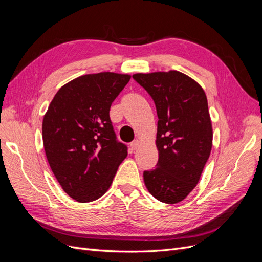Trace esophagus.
<instances>
[{
  "instance_id": "34e87169",
  "label": "esophagus",
  "mask_w": 262,
  "mask_h": 262,
  "mask_svg": "<svg viewBox=\"0 0 262 262\" xmlns=\"http://www.w3.org/2000/svg\"><path fill=\"white\" fill-rule=\"evenodd\" d=\"M139 144H140V141L139 140H134L132 143L130 144V147H131L132 150H136L139 147Z\"/></svg>"
}]
</instances>
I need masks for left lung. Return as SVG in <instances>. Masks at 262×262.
<instances>
[{
  "mask_svg": "<svg viewBox=\"0 0 262 262\" xmlns=\"http://www.w3.org/2000/svg\"><path fill=\"white\" fill-rule=\"evenodd\" d=\"M132 77L153 98L157 112L156 168L143 172L144 184L161 202L175 204L200 180L212 148L213 131L202 87L178 72L137 73Z\"/></svg>",
  "mask_w": 262,
  "mask_h": 262,
  "instance_id": "8db88e82",
  "label": "left lung"
}]
</instances>
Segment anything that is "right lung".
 Returning <instances> with one entry per match:
<instances>
[{
  "instance_id": "add662e5",
  "label": "right lung",
  "mask_w": 262,
  "mask_h": 262,
  "mask_svg": "<svg viewBox=\"0 0 262 262\" xmlns=\"http://www.w3.org/2000/svg\"><path fill=\"white\" fill-rule=\"evenodd\" d=\"M131 76L86 74L63 85L42 121L47 160L62 189L77 202L105 194L128 155L109 117L113 101Z\"/></svg>"
}]
</instances>
